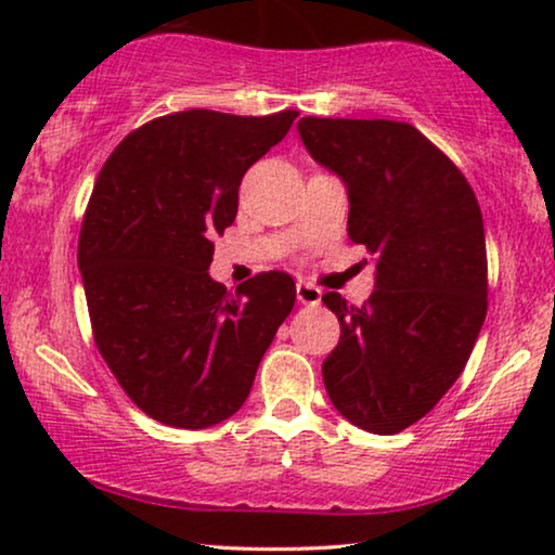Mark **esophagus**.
Wrapping results in <instances>:
<instances>
[{"label":"esophagus","mask_w":555,"mask_h":555,"mask_svg":"<svg viewBox=\"0 0 555 555\" xmlns=\"http://www.w3.org/2000/svg\"><path fill=\"white\" fill-rule=\"evenodd\" d=\"M295 295H298L300 306H318V302H321V298H323L321 287H315V285H310V283H298V285H295Z\"/></svg>","instance_id":"obj_1"}]
</instances>
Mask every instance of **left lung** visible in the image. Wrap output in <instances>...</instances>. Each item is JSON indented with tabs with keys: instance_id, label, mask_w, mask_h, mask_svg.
Returning a JSON list of instances; mask_svg holds the SVG:
<instances>
[{
	"instance_id": "left-lung-1",
	"label": "left lung",
	"mask_w": 555,
	"mask_h": 555,
	"mask_svg": "<svg viewBox=\"0 0 555 555\" xmlns=\"http://www.w3.org/2000/svg\"><path fill=\"white\" fill-rule=\"evenodd\" d=\"M298 131L310 156L346 181L348 240L376 264L363 306L323 295L340 323L323 361L325 391L356 427L397 435L450 391L480 336V204L452 158L409 124L306 116Z\"/></svg>"
}]
</instances>
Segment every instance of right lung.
I'll return each instance as SVG.
<instances>
[{
	"label": "right lung",
	"mask_w": 555,
	"mask_h": 555,
	"mask_svg": "<svg viewBox=\"0 0 555 555\" xmlns=\"http://www.w3.org/2000/svg\"><path fill=\"white\" fill-rule=\"evenodd\" d=\"M295 118L171 113L128 133L98 173L78 240L93 338L126 397L166 427L237 412L295 306L287 272H257L234 293L207 272L242 177Z\"/></svg>",
	"instance_id": "add662e5"
}]
</instances>
